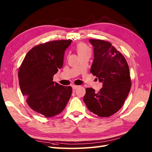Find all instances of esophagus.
Wrapping results in <instances>:
<instances>
[{
	"mask_svg": "<svg viewBox=\"0 0 152 152\" xmlns=\"http://www.w3.org/2000/svg\"><path fill=\"white\" fill-rule=\"evenodd\" d=\"M79 86H75V85H73L72 86V89H73V90H75L76 89H77L78 87H79Z\"/></svg>",
	"mask_w": 152,
	"mask_h": 152,
	"instance_id": "esophagus-1",
	"label": "esophagus"
}]
</instances>
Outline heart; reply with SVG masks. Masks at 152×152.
I'll list each match as a JSON object with an SVG mask.
<instances>
[{
  "mask_svg": "<svg viewBox=\"0 0 152 152\" xmlns=\"http://www.w3.org/2000/svg\"><path fill=\"white\" fill-rule=\"evenodd\" d=\"M76 50L78 54L79 55V56L86 53H91L90 48L87 46L85 43L83 42H80L79 44H77L76 46Z\"/></svg>",
  "mask_w": 152,
  "mask_h": 152,
  "instance_id": "heart-1",
  "label": "heart"
}]
</instances>
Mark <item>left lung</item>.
Masks as SVG:
<instances>
[{"mask_svg":"<svg viewBox=\"0 0 152 152\" xmlns=\"http://www.w3.org/2000/svg\"><path fill=\"white\" fill-rule=\"evenodd\" d=\"M94 47L91 73L103 82L98 93L86 88L84 102L89 111L101 117H108L121 108L131 87L128 64L112 44L103 40L90 39Z\"/></svg>","mask_w":152,"mask_h":152,"instance_id":"1","label":"left lung"}]
</instances>
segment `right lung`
<instances>
[{
	"label": "right lung",
	"mask_w": 152,
	"mask_h": 152,
	"mask_svg": "<svg viewBox=\"0 0 152 152\" xmlns=\"http://www.w3.org/2000/svg\"><path fill=\"white\" fill-rule=\"evenodd\" d=\"M71 43L68 39L35 45L26 54L19 68L22 94L32 110L45 117L60 113L71 97L72 87L53 80L63 66L64 54Z\"/></svg>",
	"instance_id": "add662e5"
}]
</instances>
